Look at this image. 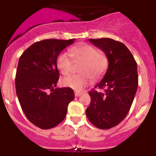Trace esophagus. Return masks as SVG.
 Here are the masks:
<instances>
[{
  "label": "esophagus",
  "mask_w": 156,
  "mask_h": 156,
  "mask_svg": "<svg viewBox=\"0 0 156 156\" xmlns=\"http://www.w3.org/2000/svg\"><path fill=\"white\" fill-rule=\"evenodd\" d=\"M82 95V92H77V91H75V96L76 97H79Z\"/></svg>",
  "instance_id": "obj_1"
}]
</instances>
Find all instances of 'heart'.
I'll list each match as a JSON object with an SVG mask.
<instances>
[{"label":"heart","mask_w":156,"mask_h":156,"mask_svg":"<svg viewBox=\"0 0 156 156\" xmlns=\"http://www.w3.org/2000/svg\"><path fill=\"white\" fill-rule=\"evenodd\" d=\"M74 61L81 63L78 69L80 73L67 76L61 80L63 86L80 91L91 81L100 79L108 67L107 55L94 46L82 44L70 49V52L63 51L57 58V67L63 75L73 71Z\"/></svg>","instance_id":"b5f03b06"}]
</instances>
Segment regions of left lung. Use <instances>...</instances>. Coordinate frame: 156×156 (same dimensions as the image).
I'll use <instances>...</instances> for the list:
<instances>
[{"instance_id": "left-lung-1", "label": "left lung", "mask_w": 156, "mask_h": 156, "mask_svg": "<svg viewBox=\"0 0 156 156\" xmlns=\"http://www.w3.org/2000/svg\"><path fill=\"white\" fill-rule=\"evenodd\" d=\"M89 41L107 55L108 67L95 86L104 92H89L91 101L86 114L94 126L106 130L120 124L130 111L138 86L137 65L122 42L109 38H90Z\"/></svg>"}]
</instances>
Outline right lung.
I'll list each match as a JSON object with an SVG mask.
<instances>
[{"label":"right lung","instance_id":"1","mask_svg":"<svg viewBox=\"0 0 156 156\" xmlns=\"http://www.w3.org/2000/svg\"><path fill=\"white\" fill-rule=\"evenodd\" d=\"M74 40L37 41L19 59L15 85L20 104L28 120L43 130L62 122L69 103L75 98L70 88H55L59 80L57 58Z\"/></svg>","mask_w":156,"mask_h":156}]
</instances>
